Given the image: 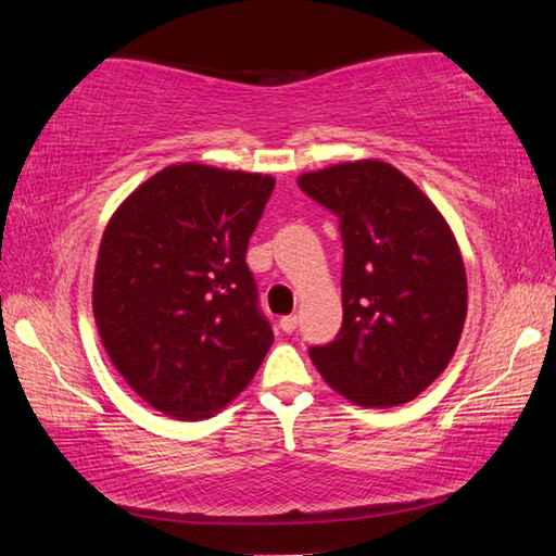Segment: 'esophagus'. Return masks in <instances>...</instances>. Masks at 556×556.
Instances as JSON below:
<instances>
[{
  "mask_svg": "<svg viewBox=\"0 0 556 556\" xmlns=\"http://www.w3.org/2000/svg\"><path fill=\"white\" fill-rule=\"evenodd\" d=\"M296 326H299V318L296 316H285V318L279 320V328L285 330V332H294Z\"/></svg>",
  "mask_w": 556,
  "mask_h": 556,
  "instance_id": "34e87169",
  "label": "esophagus"
}]
</instances>
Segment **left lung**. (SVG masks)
<instances>
[{
  "label": "left lung",
  "mask_w": 556,
  "mask_h": 556,
  "mask_svg": "<svg viewBox=\"0 0 556 556\" xmlns=\"http://www.w3.org/2000/svg\"><path fill=\"white\" fill-rule=\"evenodd\" d=\"M304 194L338 216L342 326L308 350L332 389L357 406L408 403L459 345L467 271L447 220L413 181L381 160L299 177Z\"/></svg>",
  "instance_id": "1"
}]
</instances>
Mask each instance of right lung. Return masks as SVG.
<instances>
[{
    "label": "right lung",
    "instance_id": "obj_1",
    "mask_svg": "<svg viewBox=\"0 0 556 556\" xmlns=\"http://www.w3.org/2000/svg\"><path fill=\"white\" fill-rule=\"evenodd\" d=\"M269 175L169 165L116 208L94 267L106 355L150 406L211 418L255 377L275 340L245 252Z\"/></svg>",
    "mask_w": 556,
    "mask_h": 556
}]
</instances>
